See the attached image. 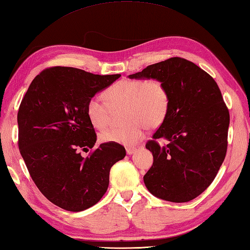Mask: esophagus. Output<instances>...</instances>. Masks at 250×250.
Wrapping results in <instances>:
<instances>
[{"mask_svg": "<svg viewBox=\"0 0 250 250\" xmlns=\"http://www.w3.org/2000/svg\"><path fill=\"white\" fill-rule=\"evenodd\" d=\"M136 152V147H126V153L128 154V155H131L132 153H135Z\"/></svg>", "mask_w": 250, "mask_h": 250, "instance_id": "1", "label": "esophagus"}]
</instances>
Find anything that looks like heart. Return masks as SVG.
I'll return each instance as SVG.
<instances>
[{"mask_svg":"<svg viewBox=\"0 0 250 250\" xmlns=\"http://www.w3.org/2000/svg\"><path fill=\"white\" fill-rule=\"evenodd\" d=\"M101 97H92L86 104V114L94 127H106L112 111L124 108L121 127H111L99 135L102 142L130 146L142 139L144 131L156 128L166 120L170 107V94L159 79H123L109 86Z\"/></svg>","mask_w":250,"mask_h":250,"instance_id":"heart-1","label":"heart"}]
</instances>
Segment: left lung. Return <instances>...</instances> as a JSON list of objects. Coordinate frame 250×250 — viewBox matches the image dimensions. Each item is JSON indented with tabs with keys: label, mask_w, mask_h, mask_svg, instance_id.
<instances>
[{
	"label": "left lung",
	"mask_w": 250,
	"mask_h": 250,
	"mask_svg": "<svg viewBox=\"0 0 250 250\" xmlns=\"http://www.w3.org/2000/svg\"><path fill=\"white\" fill-rule=\"evenodd\" d=\"M129 78L159 79L170 94L167 118L146 144L154 162L144 184L163 200H192L212 184L228 147L230 114L217 83L183 58L149 65ZM162 139L167 144L160 146Z\"/></svg>",
	"instance_id": "8db88e82"
}]
</instances>
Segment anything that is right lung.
I'll list each match as a JSON object with an SVG mask.
<instances>
[{
    "label": "right lung",
    "instance_id": "1",
    "mask_svg": "<svg viewBox=\"0 0 250 250\" xmlns=\"http://www.w3.org/2000/svg\"><path fill=\"white\" fill-rule=\"evenodd\" d=\"M120 77L54 66L37 75L22 98L20 154L38 189L61 208L80 212L96 204L108 189L111 167L125 157V147L113 142L81 155L97 137L87 102Z\"/></svg>",
    "mask_w": 250,
    "mask_h": 250
}]
</instances>
